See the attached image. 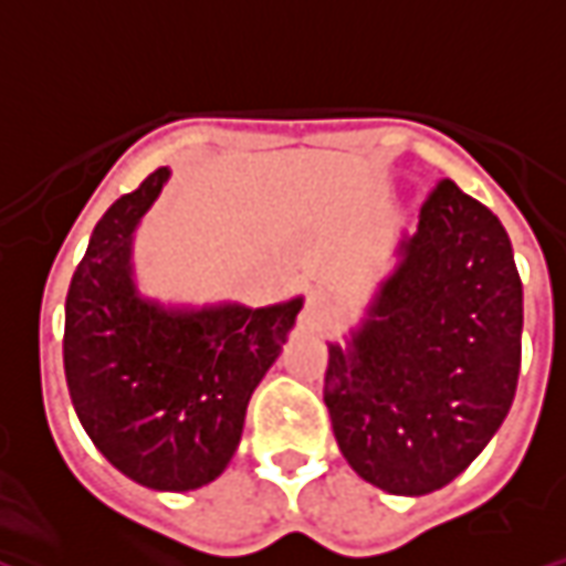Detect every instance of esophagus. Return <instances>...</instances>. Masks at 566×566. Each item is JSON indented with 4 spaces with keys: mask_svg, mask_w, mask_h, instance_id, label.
<instances>
[{
    "mask_svg": "<svg viewBox=\"0 0 566 566\" xmlns=\"http://www.w3.org/2000/svg\"><path fill=\"white\" fill-rule=\"evenodd\" d=\"M337 303L327 294H322V291H312V294L306 296V306L300 312V327H303V331H327V327L337 324Z\"/></svg>",
    "mask_w": 566,
    "mask_h": 566,
    "instance_id": "1",
    "label": "esophagus"
}]
</instances>
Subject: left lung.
I'll list each match as a JSON object with an SVG mask.
<instances>
[{"label":"left lung","instance_id":"1","mask_svg":"<svg viewBox=\"0 0 566 566\" xmlns=\"http://www.w3.org/2000/svg\"><path fill=\"white\" fill-rule=\"evenodd\" d=\"M395 254L346 343H327L324 405L358 478L422 496L469 469L503 426L524 291L503 223L453 180L422 201Z\"/></svg>","mask_w":566,"mask_h":566}]
</instances>
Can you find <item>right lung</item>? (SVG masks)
I'll return each instance as SVG.
<instances>
[{"label": "right lung", "mask_w": 566, "mask_h": 566, "mask_svg": "<svg viewBox=\"0 0 566 566\" xmlns=\"http://www.w3.org/2000/svg\"><path fill=\"white\" fill-rule=\"evenodd\" d=\"M171 171L109 205L73 272L63 370L82 429L122 475L149 490L211 484L239 450L244 410L303 310L232 300L189 306L140 294L134 232Z\"/></svg>", "instance_id": "add662e5"}]
</instances>
